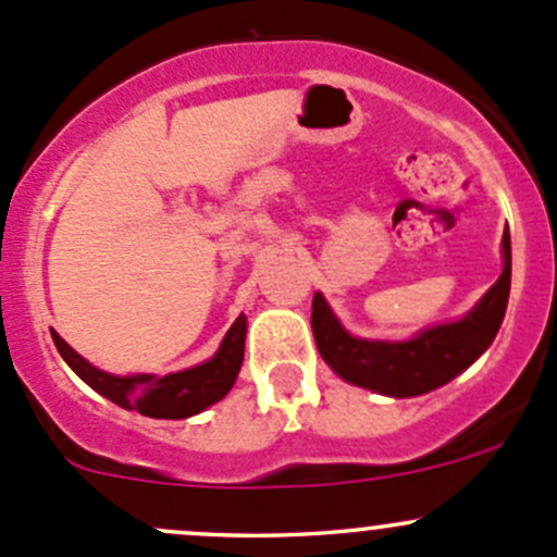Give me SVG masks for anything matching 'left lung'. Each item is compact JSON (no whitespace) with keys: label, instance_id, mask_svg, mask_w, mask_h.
Returning a JSON list of instances; mask_svg holds the SVG:
<instances>
[{"label":"left lung","instance_id":"left-lung-1","mask_svg":"<svg viewBox=\"0 0 557 557\" xmlns=\"http://www.w3.org/2000/svg\"><path fill=\"white\" fill-rule=\"evenodd\" d=\"M504 272L493 288L455 323L420 331L407 342L361 339L347 334L320 294L312 299V334L323 361L345 383L393 398H409L450 383L491 347L502 329L512 285V243L504 232Z\"/></svg>","mask_w":557,"mask_h":557}]
</instances>
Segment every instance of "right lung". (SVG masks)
I'll return each mask as SVG.
<instances>
[{
  "instance_id": "obj_1",
  "label": "right lung",
  "mask_w": 557,
  "mask_h": 557,
  "mask_svg": "<svg viewBox=\"0 0 557 557\" xmlns=\"http://www.w3.org/2000/svg\"><path fill=\"white\" fill-rule=\"evenodd\" d=\"M245 331L247 318L239 314L228 334L223 336L221 347L210 361L199 363L194 369H183L174 374H128V377H117V374L102 372V369L91 367L83 356H77L55 331H50L55 342V350L61 352L72 372L91 385L94 391L102 393L112 404L123 409H137L145 418H164V420H183L190 414L205 412L215 401H221L232 385L237 383L239 367L245 358Z\"/></svg>"
}]
</instances>
